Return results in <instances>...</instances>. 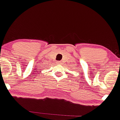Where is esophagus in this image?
Instances as JSON below:
<instances>
[{
    "instance_id": "1",
    "label": "esophagus",
    "mask_w": 120,
    "mask_h": 120,
    "mask_svg": "<svg viewBox=\"0 0 120 120\" xmlns=\"http://www.w3.org/2000/svg\"><path fill=\"white\" fill-rule=\"evenodd\" d=\"M57 63L59 64H62V62H61V61H58Z\"/></svg>"
}]
</instances>
